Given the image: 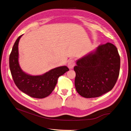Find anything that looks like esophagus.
<instances>
[{
	"label": "esophagus",
	"instance_id": "esophagus-1",
	"mask_svg": "<svg viewBox=\"0 0 131 131\" xmlns=\"http://www.w3.org/2000/svg\"><path fill=\"white\" fill-rule=\"evenodd\" d=\"M68 66L69 69H73L74 68V66H75V61L73 59H70L69 60L68 63Z\"/></svg>",
	"mask_w": 131,
	"mask_h": 131
}]
</instances>
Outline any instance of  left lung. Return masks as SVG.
<instances>
[{
    "mask_svg": "<svg viewBox=\"0 0 131 131\" xmlns=\"http://www.w3.org/2000/svg\"><path fill=\"white\" fill-rule=\"evenodd\" d=\"M120 65V56L114 44L100 45L74 66L77 92L85 98H94L109 92L117 81Z\"/></svg>",
    "mask_w": 131,
    "mask_h": 131,
    "instance_id": "8db88e82",
    "label": "left lung"
}]
</instances>
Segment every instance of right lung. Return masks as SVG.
I'll list each match as a JSON object with an SVG mask.
<instances>
[{
  "label": "right lung",
  "instance_id": "right-lung-1",
  "mask_svg": "<svg viewBox=\"0 0 131 131\" xmlns=\"http://www.w3.org/2000/svg\"><path fill=\"white\" fill-rule=\"evenodd\" d=\"M17 39L9 56V68L13 81L19 90L30 97L43 99L48 96L55 88L57 79L69 70L66 66L52 69L42 75L32 76L21 70L18 63V42Z\"/></svg>",
  "mask_w": 131,
  "mask_h": 131
}]
</instances>
